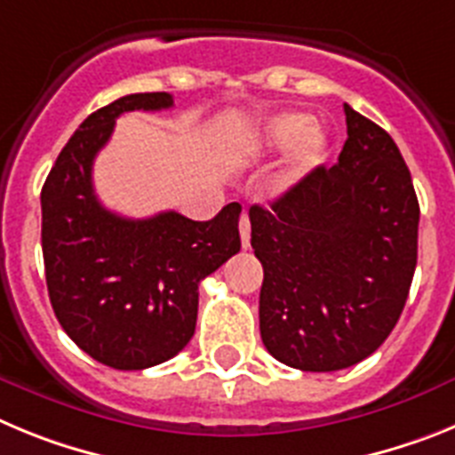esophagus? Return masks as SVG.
<instances>
[{
  "label": "esophagus",
  "mask_w": 455,
  "mask_h": 455,
  "mask_svg": "<svg viewBox=\"0 0 455 455\" xmlns=\"http://www.w3.org/2000/svg\"><path fill=\"white\" fill-rule=\"evenodd\" d=\"M239 235H241V246L251 248V220H248V214H241Z\"/></svg>",
  "instance_id": "1"
}]
</instances>
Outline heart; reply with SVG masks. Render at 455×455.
I'll return each instance as SVG.
<instances>
[{
    "mask_svg": "<svg viewBox=\"0 0 455 455\" xmlns=\"http://www.w3.org/2000/svg\"><path fill=\"white\" fill-rule=\"evenodd\" d=\"M264 143L271 150H284L296 140H299L293 148L291 162H289L287 178L299 180L307 172L315 171L325 156L328 139L321 130H312V118L305 114H283L275 118H268L264 123Z\"/></svg>",
    "mask_w": 455,
    "mask_h": 455,
    "instance_id": "obj_1",
    "label": "heart"
}]
</instances>
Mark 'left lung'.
<instances>
[{
  "label": "left lung",
  "mask_w": 455,
  "mask_h": 455,
  "mask_svg": "<svg viewBox=\"0 0 455 455\" xmlns=\"http://www.w3.org/2000/svg\"><path fill=\"white\" fill-rule=\"evenodd\" d=\"M347 143L273 200L251 207L264 267L259 332L300 371L363 363L392 332L417 267L419 203L392 136L344 104Z\"/></svg>",
  "instance_id": "obj_1"
}]
</instances>
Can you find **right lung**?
<instances>
[{
	"label": "right lung",
	"instance_id": "add662e5",
	"mask_svg": "<svg viewBox=\"0 0 455 455\" xmlns=\"http://www.w3.org/2000/svg\"><path fill=\"white\" fill-rule=\"evenodd\" d=\"M171 92L124 95L88 116L56 156L43 204V259L52 307L92 360L139 371L178 355L196 332L198 284L241 248V204L212 220L178 212L124 219L92 188V162L124 111H162Z\"/></svg>",
	"mask_w": 455,
	"mask_h": 455
}]
</instances>
